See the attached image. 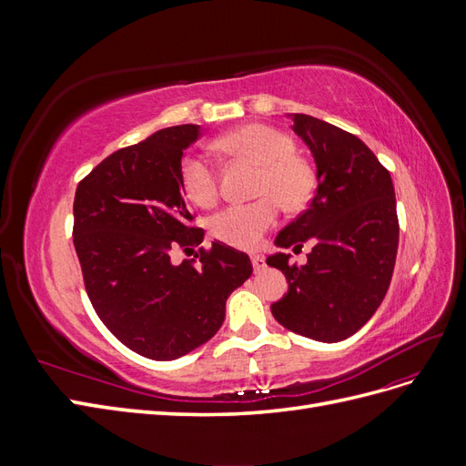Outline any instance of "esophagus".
I'll list each match as a JSON object with an SVG mask.
<instances>
[{"mask_svg":"<svg viewBox=\"0 0 466 466\" xmlns=\"http://www.w3.org/2000/svg\"><path fill=\"white\" fill-rule=\"evenodd\" d=\"M250 260H252V266H255V272H257V274L262 272L264 268H266V260H264V257H260V255H250Z\"/></svg>","mask_w":466,"mask_h":466,"instance_id":"obj_1","label":"esophagus"}]
</instances>
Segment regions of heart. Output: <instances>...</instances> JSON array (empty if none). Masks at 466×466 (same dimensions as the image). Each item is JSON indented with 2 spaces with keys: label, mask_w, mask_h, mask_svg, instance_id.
<instances>
[{
  "label": "heart",
  "mask_w": 466,
  "mask_h": 466,
  "mask_svg": "<svg viewBox=\"0 0 466 466\" xmlns=\"http://www.w3.org/2000/svg\"><path fill=\"white\" fill-rule=\"evenodd\" d=\"M218 147L258 165L255 190L262 198L218 211L209 219V233L229 247L255 248L278 221V202L289 211H299L309 204L315 190V175L311 167L293 155L291 137L266 124L241 126L221 136ZM178 177L182 190L194 204H216L219 194L218 171L204 155H187L180 163Z\"/></svg>",
  "instance_id": "obj_1"
}]
</instances>
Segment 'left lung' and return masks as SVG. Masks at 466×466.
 Instances as JSON below:
<instances>
[{"label": "left lung", "mask_w": 466, "mask_h": 466, "mask_svg": "<svg viewBox=\"0 0 466 466\" xmlns=\"http://www.w3.org/2000/svg\"><path fill=\"white\" fill-rule=\"evenodd\" d=\"M293 132L311 149L317 188L303 214L276 245L315 247L305 266L278 252L266 264L284 272L288 293L272 305L288 330L319 342H340L368 322L390 286L399 248L392 178L361 139L324 120L293 115Z\"/></svg>", "instance_id": "obj_1"}]
</instances>
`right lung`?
Instances as JSON below:
<instances>
[{"mask_svg": "<svg viewBox=\"0 0 466 466\" xmlns=\"http://www.w3.org/2000/svg\"><path fill=\"white\" fill-rule=\"evenodd\" d=\"M198 136L196 124L171 126L115 151L74 200V247L95 313L126 348L157 361L206 344L231 291L252 274L245 252L219 241L171 262L175 248L188 252L204 238L178 177Z\"/></svg>", "mask_w": 466, "mask_h": 466, "instance_id": "obj_1", "label": "right lung"}]
</instances>
